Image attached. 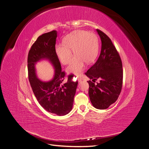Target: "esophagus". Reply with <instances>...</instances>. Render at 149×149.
<instances>
[{
	"instance_id": "esophagus-1",
	"label": "esophagus",
	"mask_w": 149,
	"mask_h": 149,
	"mask_svg": "<svg viewBox=\"0 0 149 149\" xmlns=\"http://www.w3.org/2000/svg\"><path fill=\"white\" fill-rule=\"evenodd\" d=\"M83 79H82V78L81 77H78V81L79 82V81H81Z\"/></svg>"
}]
</instances>
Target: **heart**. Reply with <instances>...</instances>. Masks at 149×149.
<instances>
[{"instance_id":"b5f03b06","label":"heart","mask_w":149,"mask_h":149,"mask_svg":"<svg viewBox=\"0 0 149 149\" xmlns=\"http://www.w3.org/2000/svg\"><path fill=\"white\" fill-rule=\"evenodd\" d=\"M63 44L55 46V53L60 62L64 65L68 63L72 52L75 55L72 59L67 71L79 75L84 68L85 62L91 63L98 54V39L93 32L78 31L66 36L63 39Z\"/></svg>"}]
</instances>
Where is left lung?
<instances>
[{"instance_id":"1","label":"left lung","mask_w":149,"mask_h":149,"mask_svg":"<svg viewBox=\"0 0 149 149\" xmlns=\"http://www.w3.org/2000/svg\"><path fill=\"white\" fill-rule=\"evenodd\" d=\"M100 37V56L85 74L91 81L88 95L93 106L98 109H106L118 99L123 81V64L119 53L111 40L102 31L96 30ZM99 79L100 82L94 84Z\"/></svg>"}]
</instances>
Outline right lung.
Wrapping results in <instances>:
<instances>
[{
  "instance_id": "obj_1",
  "label": "right lung",
  "mask_w": 149,
  "mask_h": 149,
  "mask_svg": "<svg viewBox=\"0 0 149 149\" xmlns=\"http://www.w3.org/2000/svg\"><path fill=\"white\" fill-rule=\"evenodd\" d=\"M57 31L53 30L40 36L32 45L28 55L29 79L33 91L38 102L47 112L63 116L71 112L78 81H72L74 75L67 77L62 71L61 63L55 49ZM46 59L54 66L55 74L49 82H42L36 77L35 65L38 61Z\"/></svg>"
}]
</instances>
